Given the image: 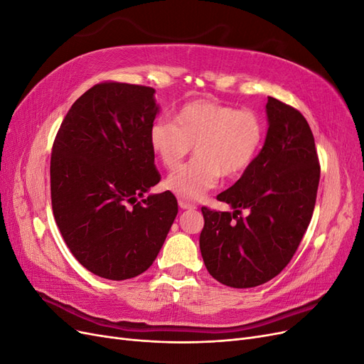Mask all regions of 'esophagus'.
Returning <instances> with one entry per match:
<instances>
[{
  "mask_svg": "<svg viewBox=\"0 0 364 364\" xmlns=\"http://www.w3.org/2000/svg\"><path fill=\"white\" fill-rule=\"evenodd\" d=\"M179 206H181L182 209H196V208H197L194 203H191V202H188V200H183V199L179 200Z\"/></svg>",
  "mask_w": 364,
  "mask_h": 364,
  "instance_id": "1",
  "label": "esophagus"
}]
</instances>
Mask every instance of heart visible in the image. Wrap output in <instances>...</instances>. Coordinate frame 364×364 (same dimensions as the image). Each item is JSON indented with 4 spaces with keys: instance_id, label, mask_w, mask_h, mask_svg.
I'll use <instances>...</instances> for the list:
<instances>
[{
    "instance_id": "b5f03b06",
    "label": "heart",
    "mask_w": 364,
    "mask_h": 364,
    "mask_svg": "<svg viewBox=\"0 0 364 364\" xmlns=\"http://www.w3.org/2000/svg\"><path fill=\"white\" fill-rule=\"evenodd\" d=\"M150 147L167 170H176L194 146L196 158L165 181V188L194 200L217 185L220 174L237 178L255 162L264 141L261 118L247 109L209 100L185 103L150 127Z\"/></svg>"
}]
</instances>
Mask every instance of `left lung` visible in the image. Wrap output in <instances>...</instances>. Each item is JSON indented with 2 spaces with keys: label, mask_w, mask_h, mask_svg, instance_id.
I'll return each instance as SVG.
<instances>
[{
  "label": "left lung",
  "mask_w": 364,
  "mask_h": 364,
  "mask_svg": "<svg viewBox=\"0 0 364 364\" xmlns=\"http://www.w3.org/2000/svg\"><path fill=\"white\" fill-rule=\"evenodd\" d=\"M269 130L250 168L217 196L234 213L202 208L200 252L209 274L234 289L273 279L290 262L311 222L321 164L297 109L269 97ZM246 210V218L240 213Z\"/></svg>",
  "instance_id": "8db88e82"
}]
</instances>
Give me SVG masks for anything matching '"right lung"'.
<instances>
[{
    "label": "right lung",
    "mask_w": 364,
    "mask_h": 364,
    "mask_svg": "<svg viewBox=\"0 0 364 364\" xmlns=\"http://www.w3.org/2000/svg\"><path fill=\"white\" fill-rule=\"evenodd\" d=\"M150 86L102 82L77 98L53 142V214L71 253L112 281L146 272L178 214L149 141L159 111Z\"/></svg>",
    "instance_id": "1"
}]
</instances>
